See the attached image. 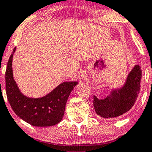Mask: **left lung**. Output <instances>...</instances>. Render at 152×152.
I'll return each mask as SVG.
<instances>
[{"instance_id":"1","label":"left lung","mask_w":152,"mask_h":152,"mask_svg":"<svg viewBox=\"0 0 152 152\" xmlns=\"http://www.w3.org/2000/svg\"><path fill=\"white\" fill-rule=\"evenodd\" d=\"M142 69L135 65L129 73L121 88L112 89L104 99L94 96V107L98 115L104 119L118 118L129 111L137 98L140 91Z\"/></svg>"}]
</instances>
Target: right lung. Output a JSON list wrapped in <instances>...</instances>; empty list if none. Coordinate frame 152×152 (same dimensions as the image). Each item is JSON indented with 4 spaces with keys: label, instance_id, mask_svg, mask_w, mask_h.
I'll return each instance as SVG.
<instances>
[{
    "label": "right lung",
    "instance_id": "1",
    "mask_svg": "<svg viewBox=\"0 0 152 152\" xmlns=\"http://www.w3.org/2000/svg\"><path fill=\"white\" fill-rule=\"evenodd\" d=\"M13 52L9 58L5 71L7 98L18 117L35 127H49L61 121L67 100L77 81H65L42 98H29L21 93L14 80L12 62Z\"/></svg>",
    "mask_w": 152,
    "mask_h": 152
}]
</instances>
